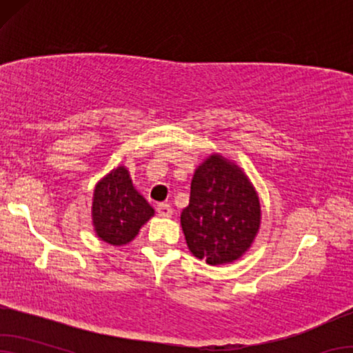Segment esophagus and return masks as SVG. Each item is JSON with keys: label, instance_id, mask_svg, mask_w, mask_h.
I'll return each mask as SVG.
<instances>
[{"label": "esophagus", "instance_id": "34e87169", "mask_svg": "<svg viewBox=\"0 0 353 353\" xmlns=\"http://www.w3.org/2000/svg\"><path fill=\"white\" fill-rule=\"evenodd\" d=\"M157 214H159V216H163V219H168V216H172L173 210H172V207L168 205V204H159V205H157Z\"/></svg>", "mask_w": 353, "mask_h": 353}]
</instances>
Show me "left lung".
Returning <instances> with one entry per match:
<instances>
[{"mask_svg": "<svg viewBox=\"0 0 353 353\" xmlns=\"http://www.w3.org/2000/svg\"><path fill=\"white\" fill-rule=\"evenodd\" d=\"M191 254L209 265L239 260L262 223L257 191L238 163L212 152L197 165L180 216Z\"/></svg>", "mask_w": 353, "mask_h": 353, "instance_id": "8db88e82", "label": "left lung"}]
</instances>
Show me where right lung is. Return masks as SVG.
<instances>
[{"mask_svg":"<svg viewBox=\"0 0 353 353\" xmlns=\"http://www.w3.org/2000/svg\"><path fill=\"white\" fill-rule=\"evenodd\" d=\"M154 216V209L133 186L125 165L110 170L96 183L91 220L96 236L110 245H125Z\"/></svg>","mask_w":353,"mask_h":353,"instance_id":"1","label":"right lung"}]
</instances>
